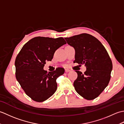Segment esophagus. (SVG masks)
Masks as SVG:
<instances>
[{
    "label": "esophagus",
    "mask_w": 124,
    "mask_h": 124,
    "mask_svg": "<svg viewBox=\"0 0 124 124\" xmlns=\"http://www.w3.org/2000/svg\"><path fill=\"white\" fill-rule=\"evenodd\" d=\"M65 71L66 72H69V71H70V70H69V69H65Z\"/></svg>",
    "instance_id": "34e87169"
}]
</instances>
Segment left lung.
I'll return each mask as SVG.
<instances>
[{"label": "left lung", "instance_id": "left-lung-1", "mask_svg": "<svg viewBox=\"0 0 124 124\" xmlns=\"http://www.w3.org/2000/svg\"><path fill=\"white\" fill-rule=\"evenodd\" d=\"M75 49V63L85 64L83 73L76 71L78 77L73 83L76 92L88 100L96 98L108 85L112 63L107 50L98 39L87 33L65 38Z\"/></svg>", "mask_w": 124, "mask_h": 124}]
</instances>
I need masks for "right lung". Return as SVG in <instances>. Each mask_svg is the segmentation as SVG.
Returning <instances> with one entry per match:
<instances>
[{
  "label": "right lung",
  "instance_id": "right-lung-1",
  "mask_svg": "<svg viewBox=\"0 0 124 124\" xmlns=\"http://www.w3.org/2000/svg\"><path fill=\"white\" fill-rule=\"evenodd\" d=\"M67 43L62 37H37L23 46L16 58L15 75L26 94L36 102H43L57 89L56 80L64 72L62 68L53 72L44 70L46 61H51L56 50Z\"/></svg>",
  "mask_w": 124,
  "mask_h": 124
}]
</instances>
